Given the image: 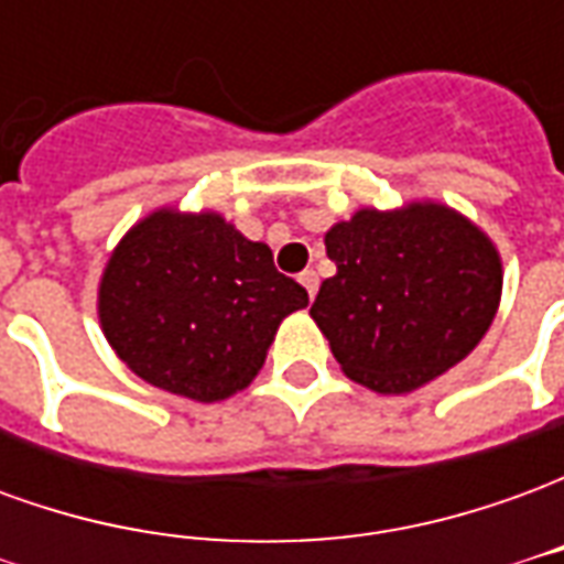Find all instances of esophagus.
I'll use <instances>...</instances> for the list:
<instances>
[{
    "label": "esophagus",
    "mask_w": 564,
    "mask_h": 564,
    "mask_svg": "<svg viewBox=\"0 0 564 564\" xmlns=\"http://www.w3.org/2000/svg\"><path fill=\"white\" fill-rule=\"evenodd\" d=\"M299 283H302V286H305L307 295H311V299H314V295H317L319 278H317V271H314V269H305V271H302V274H299Z\"/></svg>",
    "instance_id": "1"
}]
</instances>
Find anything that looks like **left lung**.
Wrapping results in <instances>:
<instances>
[{
  "label": "left lung",
  "instance_id": "1",
  "mask_svg": "<svg viewBox=\"0 0 564 564\" xmlns=\"http://www.w3.org/2000/svg\"><path fill=\"white\" fill-rule=\"evenodd\" d=\"M338 265L311 305L344 375L375 392H411L480 344L501 302V259L447 205L356 210L326 232Z\"/></svg>",
  "mask_w": 564,
  "mask_h": 564
}]
</instances>
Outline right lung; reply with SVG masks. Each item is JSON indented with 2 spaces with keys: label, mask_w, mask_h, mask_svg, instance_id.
<instances>
[{
  "label": "right lung",
  "mask_w": 564,
  "mask_h": 564,
  "mask_svg": "<svg viewBox=\"0 0 564 564\" xmlns=\"http://www.w3.org/2000/svg\"><path fill=\"white\" fill-rule=\"evenodd\" d=\"M307 305L220 214L153 210L115 247L99 283V323L115 354L150 387L193 402L245 390L283 317Z\"/></svg>",
  "instance_id": "1"
}]
</instances>
